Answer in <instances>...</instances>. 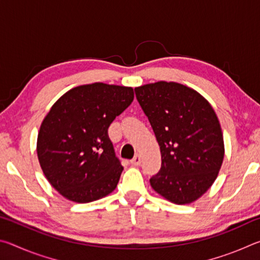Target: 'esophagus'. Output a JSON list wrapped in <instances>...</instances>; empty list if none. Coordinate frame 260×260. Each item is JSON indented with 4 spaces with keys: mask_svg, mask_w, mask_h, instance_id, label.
Segmentation results:
<instances>
[{
    "mask_svg": "<svg viewBox=\"0 0 260 260\" xmlns=\"http://www.w3.org/2000/svg\"><path fill=\"white\" fill-rule=\"evenodd\" d=\"M131 165L133 166H139L141 164V157L139 155H135L133 159H131Z\"/></svg>",
    "mask_w": 260,
    "mask_h": 260,
    "instance_id": "1",
    "label": "esophagus"
}]
</instances>
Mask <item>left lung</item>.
<instances>
[{
	"mask_svg": "<svg viewBox=\"0 0 260 260\" xmlns=\"http://www.w3.org/2000/svg\"><path fill=\"white\" fill-rule=\"evenodd\" d=\"M135 94L160 149L152 189L171 203H193L212 186L225 156L217 114L204 96L182 83H147Z\"/></svg>",
	"mask_w": 260,
	"mask_h": 260,
	"instance_id": "obj_1",
	"label": "left lung"
}]
</instances>
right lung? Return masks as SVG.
<instances>
[{
	"instance_id": "right-lung-1",
	"label": "right lung",
	"mask_w": 260,
	"mask_h": 260,
	"mask_svg": "<svg viewBox=\"0 0 260 260\" xmlns=\"http://www.w3.org/2000/svg\"><path fill=\"white\" fill-rule=\"evenodd\" d=\"M133 100L132 87L95 82L72 88L52 104L39 129L37 153L61 196L89 203L116 189L124 169L108 128Z\"/></svg>"
}]
</instances>
